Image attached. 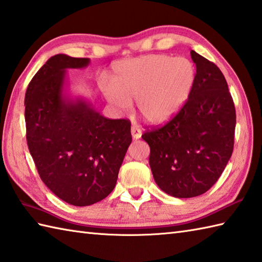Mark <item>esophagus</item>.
Instances as JSON below:
<instances>
[{"label":"esophagus","instance_id":"1","mask_svg":"<svg viewBox=\"0 0 262 262\" xmlns=\"http://www.w3.org/2000/svg\"><path fill=\"white\" fill-rule=\"evenodd\" d=\"M130 132H132V136H133V138H134V140H138V138H141L142 130L140 129V128L133 126Z\"/></svg>","mask_w":262,"mask_h":262}]
</instances>
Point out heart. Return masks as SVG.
Listing matches in <instances>:
<instances>
[{
    "label": "heart",
    "instance_id": "heart-1",
    "mask_svg": "<svg viewBox=\"0 0 262 262\" xmlns=\"http://www.w3.org/2000/svg\"><path fill=\"white\" fill-rule=\"evenodd\" d=\"M195 67L184 56L150 54L119 61L110 83H102L105 100L116 110H129L136 101L141 117L151 125L165 124L186 103L195 81Z\"/></svg>",
    "mask_w": 262,
    "mask_h": 262
}]
</instances>
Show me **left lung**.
Masks as SVG:
<instances>
[{"label": "left lung", "mask_w": 262, "mask_h": 262, "mask_svg": "<svg viewBox=\"0 0 262 262\" xmlns=\"http://www.w3.org/2000/svg\"><path fill=\"white\" fill-rule=\"evenodd\" d=\"M191 56L196 75L186 103L168 124L142 135L157 185L179 199L201 195L218 181L232 157L236 125L223 73L195 51Z\"/></svg>", "instance_id": "left-lung-1"}]
</instances>
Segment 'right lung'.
<instances>
[{"mask_svg":"<svg viewBox=\"0 0 262 262\" xmlns=\"http://www.w3.org/2000/svg\"><path fill=\"white\" fill-rule=\"evenodd\" d=\"M89 64L87 58L51 56L25 96L26 137L39 177L76 207L91 206L114 191L132 143L129 120L107 119L83 97L67 93V69Z\"/></svg>","mask_w":262,"mask_h":262,"instance_id":"obj_1","label":"right lung"}]
</instances>
